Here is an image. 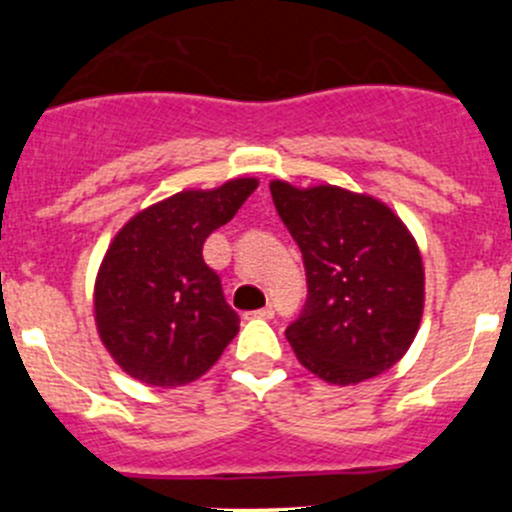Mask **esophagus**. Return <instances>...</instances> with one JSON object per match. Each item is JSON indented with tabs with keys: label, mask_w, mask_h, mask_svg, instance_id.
Returning <instances> with one entry per match:
<instances>
[{
	"label": "esophagus",
	"mask_w": 512,
	"mask_h": 512,
	"mask_svg": "<svg viewBox=\"0 0 512 512\" xmlns=\"http://www.w3.org/2000/svg\"><path fill=\"white\" fill-rule=\"evenodd\" d=\"M252 317L272 319V317H275V309H272V304H267V307H262V309H257V312H252Z\"/></svg>",
	"instance_id": "1"
}]
</instances>
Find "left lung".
<instances>
[{"label":"left lung","mask_w":512,"mask_h":512,"mask_svg":"<svg viewBox=\"0 0 512 512\" xmlns=\"http://www.w3.org/2000/svg\"><path fill=\"white\" fill-rule=\"evenodd\" d=\"M302 250L307 302L287 327L299 364L329 384L374 379L409 352L423 314V262L409 227L381 200L270 183Z\"/></svg>","instance_id":"left-lung-1"}]
</instances>
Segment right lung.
<instances>
[{"instance_id": "obj_1", "label": "right lung", "mask_w": 512, "mask_h": 512, "mask_svg": "<svg viewBox=\"0 0 512 512\" xmlns=\"http://www.w3.org/2000/svg\"><path fill=\"white\" fill-rule=\"evenodd\" d=\"M255 178L183 190L133 215L108 245L94 287L103 347L133 379L183 386L203 376L240 329L218 272L203 260L213 230L255 193Z\"/></svg>"}]
</instances>
